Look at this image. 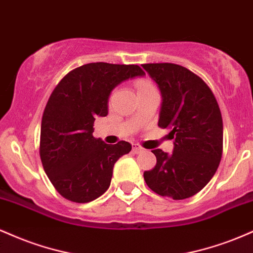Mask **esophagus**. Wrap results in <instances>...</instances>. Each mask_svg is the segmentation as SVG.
Listing matches in <instances>:
<instances>
[{"label": "esophagus", "mask_w": 253, "mask_h": 253, "mask_svg": "<svg viewBox=\"0 0 253 253\" xmlns=\"http://www.w3.org/2000/svg\"><path fill=\"white\" fill-rule=\"evenodd\" d=\"M143 151H144V149H143V147L140 146V145H138V144H134V145H133V152H134V153L143 152Z\"/></svg>", "instance_id": "obj_1"}]
</instances>
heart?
I'll list each match as a JSON object with an SVG mask.
<instances>
[{
	"instance_id": "obj_1",
	"label": "heart",
	"mask_w": 253,
	"mask_h": 253,
	"mask_svg": "<svg viewBox=\"0 0 253 253\" xmlns=\"http://www.w3.org/2000/svg\"><path fill=\"white\" fill-rule=\"evenodd\" d=\"M135 88H136V91H138V94L155 89L152 86V84H151L149 81H146V80L136 81V82H135Z\"/></svg>"
}]
</instances>
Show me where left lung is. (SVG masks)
<instances>
[{"label": "left lung", "instance_id": "left-lung-1", "mask_svg": "<svg viewBox=\"0 0 253 253\" xmlns=\"http://www.w3.org/2000/svg\"><path fill=\"white\" fill-rule=\"evenodd\" d=\"M162 94L158 126L171 129L172 153L152 151L157 164L144 179L161 196L183 200L206 187L222 155V118L210 86L187 68L171 63L144 64Z\"/></svg>", "mask_w": 253, "mask_h": 253}]
</instances>
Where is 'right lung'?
<instances>
[{
	"label": "right lung",
	"instance_id": "right-lung-1",
	"mask_svg": "<svg viewBox=\"0 0 253 253\" xmlns=\"http://www.w3.org/2000/svg\"><path fill=\"white\" fill-rule=\"evenodd\" d=\"M143 76L138 65L89 63L69 72L54 88L42 114L40 158L63 197L86 203L109 188L115 162L129 153L132 145L94 138L95 118L108 114L115 86Z\"/></svg>",
	"mask_w": 253,
	"mask_h": 253
}]
</instances>
